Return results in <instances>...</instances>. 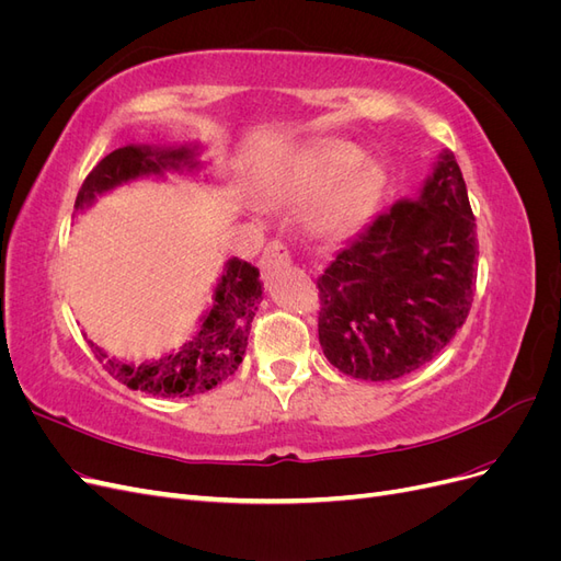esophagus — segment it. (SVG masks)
<instances>
[{
  "label": "esophagus",
  "mask_w": 561,
  "mask_h": 561,
  "mask_svg": "<svg viewBox=\"0 0 561 561\" xmlns=\"http://www.w3.org/2000/svg\"><path fill=\"white\" fill-rule=\"evenodd\" d=\"M260 264H262V268L266 271V274H271V271H274V268H280V266L290 264V250H287V245H283L280 241H271L264 248V254H262Z\"/></svg>",
  "instance_id": "1"
}]
</instances>
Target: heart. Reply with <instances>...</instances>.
Returning <instances> with one entry per match:
<instances>
[{
  "label": "heart",
  "instance_id": "1",
  "mask_svg": "<svg viewBox=\"0 0 561 561\" xmlns=\"http://www.w3.org/2000/svg\"><path fill=\"white\" fill-rule=\"evenodd\" d=\"M363 157V149L351 142H304L262 168L254 190L268 206L313 197L304 225L318 239H342L371 215L383 186L381 165Z\"/></svg>",
  "mask_w": 561,
  "mask_h": 561
}]
</instances>
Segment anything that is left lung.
I'll list each match as a JSON object with an SVG mask.
<instances>
[{
  "label": "left lung",
  "instance_id": "8db88e82",
  "mask_svg": "<svg viewBox=\"0 0 561 561\" xmlns=\"http://www.w3.org/2000/svg\"><path fill=\"white\" fill-rule=\"evenodd\" d=\"M478 278V231L449 149L414 201H398L336 252L318 278V336L353 379H400L463 325Z\"/></svg>",
  "mask_w": 561,
  "mask_h": 561
}]
</instances>
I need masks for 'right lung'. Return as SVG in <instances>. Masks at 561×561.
Here are the masks:
<instances>
[{"label": "right lung", "mask_w": 561, "mask_h": 561, "mask_svg": "<svg viewBox=\"0 0 561 561\" xmlns=\"http://www.w3.org/2000/svg\"><path fill=\"white\" fill-rule=\"evenodd\" d=\"M201 142L184 145H124L100 161L89 178L83 180L75 201V215L87 213L118 186L135 180H168L182 178H213L201 161ZM262 301L260 268L239 257L225 262L222 276L213 287V304L201 313L196 328L180 348L168 351L159 358L133 363L110 358L89 339L95 358L110 375L133 390H145L159 398H190L206 393L217 383L227 381L243 363L250 322Z\"/></svg>", "instance_id": "right-lung-1"}]
</instances>
